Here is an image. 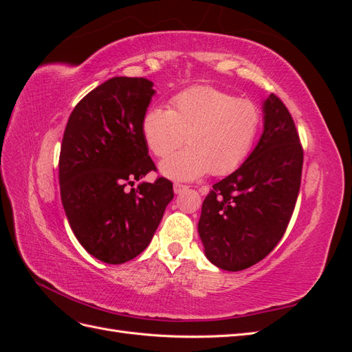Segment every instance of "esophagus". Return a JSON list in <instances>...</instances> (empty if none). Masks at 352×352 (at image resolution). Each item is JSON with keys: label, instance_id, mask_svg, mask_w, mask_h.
Segmentation results:
<instances>
[{"label": "esophagus", "instance_id": "34e87169", "mask_svg": "<svg viewBox=\"0 0 352 352\" xmlns=\"http://www.w3.org/2000/svg\"><path fill=\"white\" fill-rule=\"evenodd\" d=\"M186 189H188V186H186V185H184V184H175V185H173L175 194H182L184 190H186Z\"/></svg>", "mask_w": 352, "mask_h": 352}]
</instances>
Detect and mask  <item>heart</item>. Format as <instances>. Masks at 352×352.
Here are the masks:
<instances>
[{"mask_svg":"<svg viewBox=\"0 0 352 352\" xmlns=\"http://www.w3.org/2000/svg\"><path fill=\"white\" fill-rule=\"evenodd\" d=\"M260 126L257 104L210 87L179 92L170 109L153 105L142 117L144 140L154 155L164 158L189 144L160 166L163 175L179 180L235 172L251 154Z\"/></svg>","mask_w":352,"mask_h":352,"instance_id":"obj_1","label":"heart"}]
</instances>
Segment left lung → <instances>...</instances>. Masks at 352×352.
<instances>
[{
  "label": "left lung",
  "instance_id": "1",
  "mask_svg": "<svg viewBox=\"0 0 352 352\" xmlns=\"http://www.w3.org/2000/svg\"><path fill=\"white\" fill-rule=\"evenodd\" d=\"M263 111L257 146L202 202L199 236L207 258L223 270L239 272L267 257L286 232L300 192L304 150L292 116L274 94Z\"/></svg>",
  "mask_w": 352,
  "mask_h": 352
}]
</instances>
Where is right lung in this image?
<instances>
[{"mask_svg": "<svg viewBox=\"0 0 352 352\" xmlns=\"http://www.w3.org/2000/svg\"><path fill=\"white\" fill-rule=\"evenodd\" d=\"M154 92L144 78L104 82L76 104L63 135V207L82 247L109 264L140 255L173 199V184L166 177L132 188L157 170L142 135Z\"/></svg>", "mask_w": 352, "mask_h": 352, "instance_id": "right-lung-1", "label": "right lung"}]
</instances>
